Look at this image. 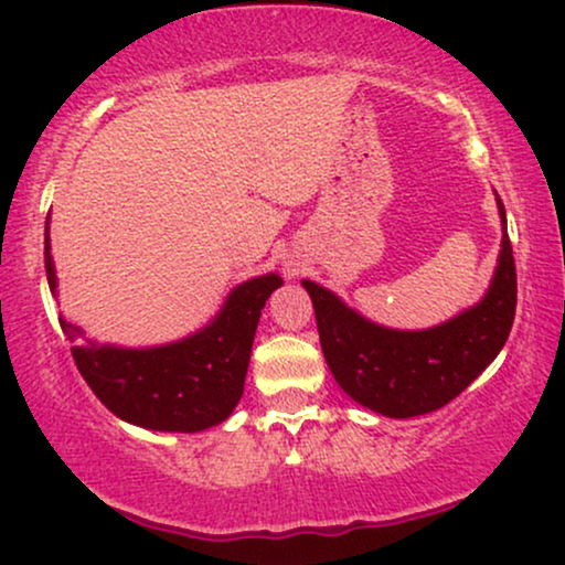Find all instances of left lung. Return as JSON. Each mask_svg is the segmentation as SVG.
I'll return each instance as SVG.
<instances>
[{
  "label": "left lung",
  "instance_id": "left-lung-1",
  "mask_svg": "<svg viewBox=\"0 0 565 565\" xmlns=\"http://www.w3.org/2000/svg\"><path fill=\"white\" fill-rule=\"evenodd\" d=\"M497 205L501 249L489 290L476 306L431 329L381 327L337 292L303 280L313 300L323 358L347 396L375 414L408 419L450 404L497 360L516 308V269L499 195Z\"/></svg>",
  "mask_w": 565,
  "mask_h": 565
}]
</instances>
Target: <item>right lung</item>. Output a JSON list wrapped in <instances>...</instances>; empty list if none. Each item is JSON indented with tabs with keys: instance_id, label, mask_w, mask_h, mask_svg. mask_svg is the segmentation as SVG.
<instances>
[{
	"instance_id": "1",
	"label": "right lung",
	"mask_w": 565,
	"mask_h": 565,
	"mask_svg": "<svg viewBox=\"0 0 565 565\" xmlns=\"http://www.w3.org/2000/svg\"><path fill=\"white\" fill-rule=\"evenodd\" d=\"M45 275L56 296L49 221ZM280 285L277 273L236 285L203 329L159 347L99 344L64 316L58 323L82 377L118 419L153 431H203L226 422L242 401L262 308Z\"/></svg>"
}]
</instances>
